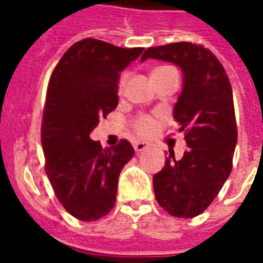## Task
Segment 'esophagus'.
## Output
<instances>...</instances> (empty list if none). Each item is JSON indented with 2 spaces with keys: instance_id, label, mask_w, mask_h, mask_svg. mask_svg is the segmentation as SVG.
I'll return each mask as SVG.
<instances>
[{
  "instance_id": "34e87169",
  "label": "esophagus",
  "mask_w": 263,
  "mask_h": 263,
  "mask_svg": "<svg viewBox=\"0 0 263 263\" xmlns=\"http://www.w3.org/2000/svg\"><path fill=\"white\" fill-rule=\"evenodd\" d=\"M148 146H150V144L146 143V142H135V143H134V148H135L136 153L143 152V150L148 148Z\"/></svg>"
}]
</instances>
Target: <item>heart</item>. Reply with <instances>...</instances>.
Returning a JSON list of instances; mask_svg holds the SVG:
<instances>
[{
  "instance_id": "obj_1",
  "label": "heart",
  "mask_w": 263,
  "mask_h": 263,
  "mask_svg": "<svg viewBox=\"0 0 263 263\" xmlns=\"http://www.w3.org/2000/svg\"><path fill=\"white\" fill-rule=\"evenodd\" d=\"M165 68L166 67L157 68V69H154L153 72L161 71V69H165ZM124 84H125V78H124V79L120 82V90H123ZM136 128H138V132H139V134H142V135H146V134H148V132H152L153 120L148 119V117H142V119L138 120V123H136Z\"/></svg>"
}]
</instances>
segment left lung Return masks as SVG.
Segmentation results:
<instances>
[{
  "mask_svg": "<svg viewBox=\"0 0 263 263\" xmlns=\"http://www.w3.org/2000/svg\"><path fill=\"white\" fill-rule=\"evenodd\" d=\"M161 60L181 69L183 88L173 107L188 150L181 160L171 153L153 177L157 202L179 218L203 213L232 171L237 128L232 87L224 67L206 47L190 42L148 47L140 61Z\"/></svg>",
  "mask_w": 263,
  "mask_h": 263,
  "instance_id": "8db88e82",
  "label": "left lung"
}]
</instances>
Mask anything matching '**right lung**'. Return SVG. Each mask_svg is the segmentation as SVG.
Returning a JSON list of instances; mask_svg holds the SVG:
<instances>
[{
    "mask_svg": "<svg viewBox=\"0 0 263 263\" xmlns=\"http://www.w3.org/2000/svg\"><path fill=\"white\" fill-rule=\"evenodd\" d=\"M143 50L86 38L51 73L42 121L45 168L64 209L80 221L98 220L115 208L120 172L135 154L127 140L102 148L90 134L119 105L120 73Z\"/></svg>",
    "mask_w": 263,
    "mask_h": 263,
    "instance_id": "add662e5",
    "label": "right lung"
}]
</instances>
